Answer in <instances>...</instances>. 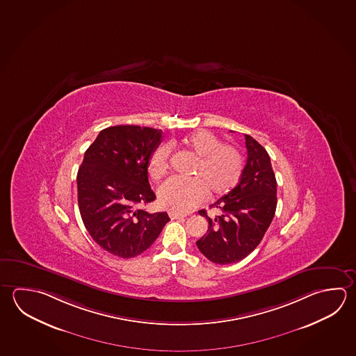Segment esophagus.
Returning a JSON list of instances; mask_svg holds the SVG:
<instances>
[{"label": "esophagus", "instance_id": "esophagus-1", "mask_svg": "<svg viewBox=\"0 0 356 356\" xmlns=\"http://www.w3.org/2000/svg\"><path fill=\"white\" fill-rule=\"evenodd\" d=\"M169 217H170L172 220H183V218L186 217V214L177 213V212L170 211V212H169Z\"/></svg>", "mask_w": 356, "mask_h": 356}]
</instances>
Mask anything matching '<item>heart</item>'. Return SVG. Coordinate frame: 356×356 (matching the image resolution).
Here are the masks:
<instances>
[{"mask_svg": "<svg viewBox=\"0 0 356 356\" xmlns=\"http://www.w3.org/2000/svg\"><path fill=\"white\" fill-rule=\"evenodd\" d=\"M184 144L197 158L192 169L195 178L170 177L158 188V200L163 207L177 213H186L201 203L206 194L220 197L237 186L245 162L238 149L223 144L208 130L188 136ZM172 145L163 144L155 149L149 162V173L158 178L168 168Z\"/></svg>", "mask_w": 356, "mask_h": 356, "instance_id": "heart-1", "label": "heart"}]
</instances>
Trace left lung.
I'll return each mask as SVG.
<instances>
[{"label": "left lung", "mask_w": 356, "mask_h": 356, "mask_svg": "<svg viewBox=\"0 0 356 356\" xmlns=\"http://www.w3.org/2000/svg\"><path fill=\"white\" fill-rule=\"evenodd\" d=\"M247 163L238 184L211 204L220 213L208 217V231L197 241L209 261L218 265L238 262L259 246L271 225L277 206V181L266 149L245 134Z\"/></svg>", "instance_id": "1"}]
</instances>
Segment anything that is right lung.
<instances>
[{
    "label": "right lung",
    "instance_id": "obj_1",
    "mask_svg": "<svg viewBox=\"0 0 356 356\" xmlns=\"http://www.w3.org/2000/svg\"><path fill=\"white\" fill-rule=\"evenodd\" d=\"M162 130L117 125L102 130L79 168V211L84 226L105 251L130 259L148 250L167 225V212L139 209L155 200L148 165Z\"/></svg>",
    "mask_w": 356,
    "mask_h": 356
}]
</instances>
